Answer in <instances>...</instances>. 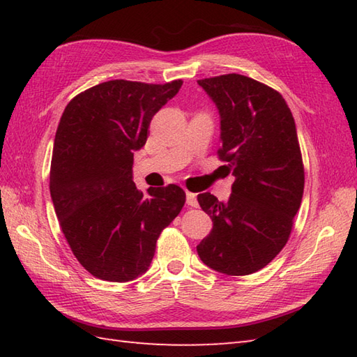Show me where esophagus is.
Masks as SVG:
<instances>
[{
	"label": "esophagus",
	"mask_w": 357,
	"mask_h": 357,
	"mask_svg": "<svg viewBox=\"0 0 357 357\" xmlns=\"http://www.w3.org/2000/svg\"><path fill=\"white\" fill-rule=\"evenodd\" d=\"M187 206L198 207V199H196V195L192 192H187Z\"/></svg>",
	"instance_id": "1"
}]
</instances>
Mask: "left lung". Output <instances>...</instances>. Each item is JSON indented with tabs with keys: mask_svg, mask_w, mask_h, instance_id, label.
<instances>
[{
	"mask_svg": "<svg viewBox=\"0 0 357 357\" xmlns=\"http://www.w3.org/2000/svg\"><path fill=\"white\" fill-rule=\"evenodd\" d=\"M221 116V161L234 174L227 202L198 195L213 229L196 247L219 273L245 276L264 268L290 238L304 195V164L296 124L275 89L244 75L199 79Z\"/></svg>",
	"mask_w": 357,
	"mask_h": 357,
	"instance_id": "obj_1",
	"label": "left lung"
}]
</instances>
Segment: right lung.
<instances>
[{
	"mask_svg": "<svg viewBox=\"0 0 357 357\" xmlns=\"http://www.w3.org/2000/svg\"><path fill=\"white\" fill-rule=\"evenodd\" d=\"M181 86V79H113L84 90L64 109L50 196L75 257L98 279L127 282L146 273L159 234L184 207L181 187L149 188L146 198L132 179L133 151L146 144L151 118Z\"/></svg>",
	"mask_w": 357,
	"mask_h": 357,
	"instance_id": "add662e5",
	"label": "right lung"
}]
</instances>
